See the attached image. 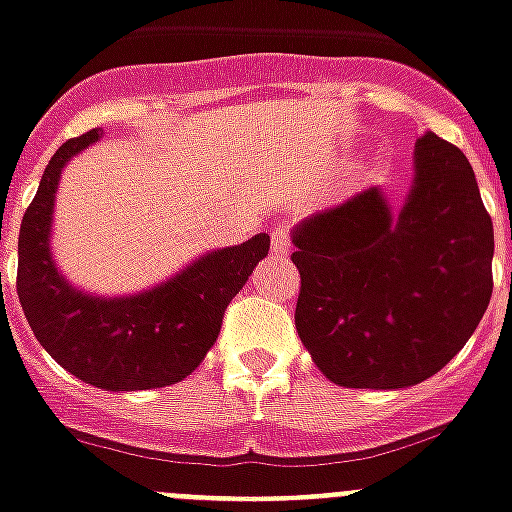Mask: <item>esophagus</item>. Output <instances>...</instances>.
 Masks as SVG:
<instances>
[{
	"mask_svg": "<svg viewBox=\"0 0 512 512\" xmlns=\"http://www.w3.org/2000/svg\"><path fill=\"white\" fill-rule=\"evenodd\" d=\"M292 247V231L286 223L273 228V234H270V249H273V255H286Z\"/></svg>",
	"mask_w": 512,
	"mask_h": 512,
	"instance_id": "obj_1",
	"label": "esophagus"
}]
</instances>
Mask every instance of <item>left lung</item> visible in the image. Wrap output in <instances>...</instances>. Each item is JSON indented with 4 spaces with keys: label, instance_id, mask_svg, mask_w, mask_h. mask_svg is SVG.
Wrapping results in <instances>:
<instances>
[{
    "label": "left lung",
    "instance_id": "left-lung-1",
    "mask_svg": "<svg viewBox=\"0 0 512 512\" xmlns=\"http://www.w3.org/2000/svg\"><path fill=\"white\" fill-rule=\"evenodd\" d=\"M294 247L297 334L323 376L350 389L439 373L492 299V218L468 157L431 131L400 213L365 189L307 218Z\"/></svg>",
    "mask_w": 512,
    "mask_h": 512
}]
</instances>
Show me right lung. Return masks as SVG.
Returning <instances> with one entry per match:
<instances>
[{"instance_id": "right-lung-1", "label": "right lung", "mask_w": 512, "mask_h": 512, "mask_svg": "<svg viewBox=\"0 0 512 512\" xmlns=\"http://www.w3.org/2000/svg\"><path fill=\"white\" fill-rule=\"evenodd\" d=\"M97 139V128L68 139L41 176L20 223L18 299L33 336L68 373L110 392L160 389L205 360L228 302L268 255L270 236L210 252L136 297L99 299L70 289L49 255L54 191L65 162Z\"/></svg>"}]
</instances>
